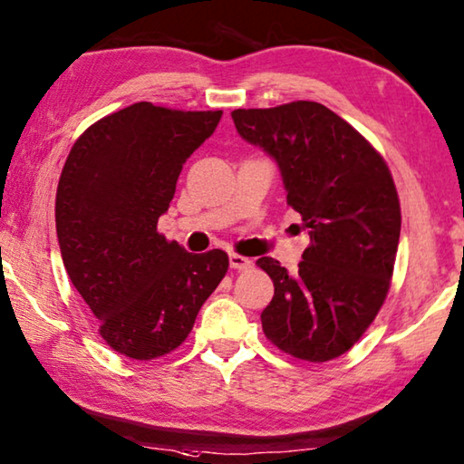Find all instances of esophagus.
Instances as JSON below:
<instances>
[{
	"instance_id": "esophagus-1",
	"label": "esophagus",
	"mask_w": 464,
	"mask_h": 464,
	"mask_svg": "<svg viewBox=\"0 0 464 464\" xmlns=\"http://www.w3.org/2000/svg\"><path fill=\"white\" fill-rule=\"evenodd\" d=\"M229 264H231V268H235V270L252 268V260L246 258V256H239V254H229Z\"/></svg>"
}]
</instances>
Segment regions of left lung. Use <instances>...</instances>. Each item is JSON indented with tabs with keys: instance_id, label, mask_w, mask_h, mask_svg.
<instances>
[{
	"instance_id": "obj_1",
	"label": "left lung",
	"mask_w": 464,
	"mask_h": 464,
	"mask_svg": "<svg viewBox=\"0 0 464 464\" xmlns=\"http://www.w3.org/2000/svg\"><path fill=\"white\" fill-rule=\"evenodd\" d=\"M231 117L241 138L276 160L286 204L310 229L297 275L268 256L256 262L275 283L260 315L264 334L301 362L341 357L370 328L391 289L401 237L391 169L320 102L235 109Z\"/></svg>"
}]
</instances>
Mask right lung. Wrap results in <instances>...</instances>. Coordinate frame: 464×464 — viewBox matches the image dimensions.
Returning <instances> with one entry per match:
<instances>
[{
  "mask_svg": "<svg viewBox=\"0 0 464 464\" xmlns=\"http://www.w3.org/2000/svg\"><path fill=\"white\" fill-rule=\"evenodd\" d=\"M220 115L134 102L84 130L65 159L55 196L63 266L102 341L130 359L178 349L229 268L223 249L189 254L157 231L183 163Z\"/></svg>",
  "mask_w": 464,
  "mask_h": 464,
  "instance_id": "1",
  "label": "right lung"
}]
</instances>
